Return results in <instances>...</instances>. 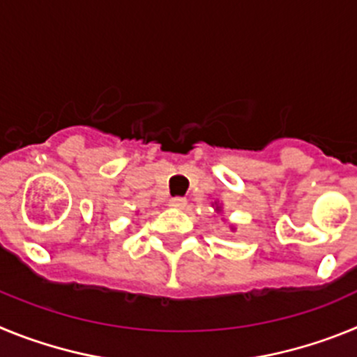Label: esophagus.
Masks as SVG:
<instances>
[{"label": "esophagus", "mask_w": 357, "mask_h": 357, "mask_svg": "<svg viewBox=\"0 0 357 357\" xmlns=\"http://www.w3.org/2000/svg\"><path fill=\"white\" fill-rule=\"evenodd\" d=\"M169 206L176 207V209H182V207L188 206V200L182 197H175V198H169Z\"/></svg>", "instance_id": "obj_1"}]
</instances>
